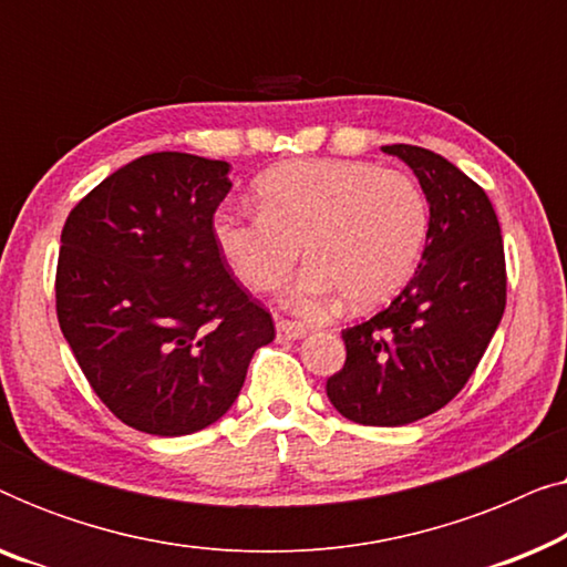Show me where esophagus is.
Here are the masks:
<instances>
[{
	"label": "esophagus",
	"mask_w": 567,
	"mask_h": 567,
	"mask_svg": "<svg viewBox=\"0 0 567 567\" xmlns=\"http://www.w3.org/2000/svg\"><path fill=\"white\" fill-rule=\"evenodd\" d=\"M276 332L281 340H299L307 336V328L301 322H293V320H286V317H278L276 322Z\"/></svg>",
	"instance_id": "1"
}]
</instances>
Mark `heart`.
Wrapping results in <instances>:
<instances>
[{
    "instance_id": "heart-1",
    "label": "heart",
    "mask_w": 567,
    "mask_h": 567,
    "mask_svg": "<svg viewBox=\"0 0 567 567\" xmlns=\"http://www.w3.org/2000/svg\"><path fill=\"white\" fill-rule=\"evenodd\" d=\"M260 212L221 208L214 243L239 281L270 291L309 266L293 299L340 291L351 307L390 299L413 274L429 235V204L413 177L353 159H299L255 185Z\"/></svg>"
}]
</instances>
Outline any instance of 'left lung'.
Returning a JSON list of instances; mask_svg holds the SVG:
<instances>
[{"mask_svg":"<svg viewBox=\"0 0 567 567\" xmlns=\"http://www.w3.org/2000/svg\"><path fill=\"white\" fill-rule=\"evenodd\" d=\"M382 150L410 165L429 198L425 250L390 307L343 330L346 363L328 398L353 423L405 425L475 374L506 309V255L491 198L460 167L423 146Z\"/></svg>","mask_w":567,"mask_h":567,"instance_id":"1","label":"left lung"}]
</instances>
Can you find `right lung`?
<instances>
[{"label": "right lung", "mask_w": 567, "mask_h": 567, "mask_svg": "<svg viewBox=\"0 0 567 567\" xmlns=\"http://www.w3.org/2000/svg\"><path fill=\"white\" fill-rule=\"evenodd\" d=\"M229 165L144 154L66 216L56 317L103 405L152 436L196 433L227 413L274 317L229 274L214 214Z\"/></svg>", "instance_id": "add662e5"}]
</instances>
